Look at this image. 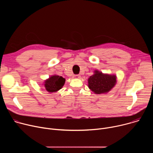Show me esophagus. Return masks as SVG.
<instances>
[{
  "label": "esophagus",
  "mask_w": 153,
  "mask_h": 153,
  "mask_svg": "<svg viewBox=\"0 0 153 153\" xmlns=\"http://www.w3.org/2000/svg\"><path fill=\"white\" fill-rule=\"evenodd\" d=\"M73 77L74 78V79H79L80 77V75H74V76H73Z\"/></svg>",
  "instance_id": "esophagus-1"
}]
</instances>
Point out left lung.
Instances as JSON below:
<instances>
[{
  "instance_id": "left-lung-1",
  "label": "left lung",
  "mask_w": 153,
  "mask_h": 153,
  "mask_svg": "<svg viewBox=\"0 0 153 153\" xmlns=\"http://www.w3.org/2000/svg\"><path fill=\"white\" fill-rule=\"evenodd\" d=\"M116 79V75L104 74L99 70H95L94 74L88 79V88L96 94H106L115 86Z\"/></svg>"
}]
</instances>
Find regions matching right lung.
<instances>
[{"mask_svg":"<svg viewBox=\"0 0 153 153\" xmlns=\"http://www.w3.org/2000/svg\"><path fill=\"white\" fill-rule=\"evenodd\" d=\"M65 82V79L58 75L51 76L44 81V87L49 93L57 92L60 90Z\"/></svg>","mask_w":153,"mask_h":153,"instance_id":"1","label":"right lung"}]
</instances>
